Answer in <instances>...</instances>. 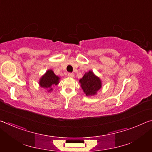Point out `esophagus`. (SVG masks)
Wrapping results in <instances>:
<instances>
[{
    "instance_id": "obj_1",
    "label": "esophagus",
    "mask_w": 152,
    "mask_h": 152,
    "mask_svg": "<svg viewBox=\"0 0 152 152\" xmlns=\"http://www.w3.org/2000/svg\"><path fill=\"white\" fill-rule=\"evenodd\" d=\"M68 76L69 78H73L74 77V74L73 73H68Z\"/></svg>"
}]
</instances>
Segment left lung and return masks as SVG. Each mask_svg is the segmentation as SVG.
Masks as SVG:
<instances>
[{"instance_id":"1","label":"left lung","mask_w":152,"mask_h":152,"mask_svg":"<svg viewBox=\"0 0 152 152\" xmlns=\"http://www.w3.org/2000/svg\"><path fill=\"white\" fill-rule=\"evenodd\" d=\"M82 89L86 96H92L97 94V92L102 88V80L96 76L93 72L89 70L79 80Z\"/></svg>"}]
</instances>
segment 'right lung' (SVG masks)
<instances>
[{"instance_id": "right-lung-1", "label": "right lung", "mask_w": 152, "mask_h": 152, "mask_svg": "<svg viewBox=\"0 0 152 152\" xmlns=\"http://www.w3.org/2000/svg\"><path fill=\"white\" fill-rule=\"evenodd\" d=\"M60 78L56 76L52 70H48L41 77L39 80V86L43 88L48 90V92L53 91L52 86L58 85L60 83Z\"/></svg>"}]
</instances>
